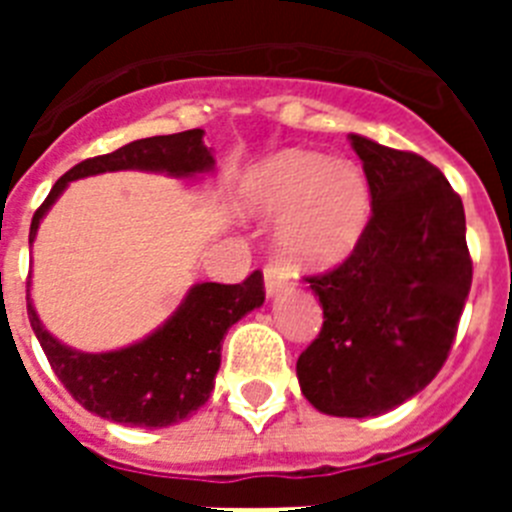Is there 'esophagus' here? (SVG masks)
Returning a JSON list of instances; mask_svg holds the SVG:
<instances>
[{"label":"esophagus","mask_w":512,"mask_h":512,"mask_svg":"<svg viewBox=\"0 0 512 512\" xmlns=\"http://www.w3.org/2000/svg\"><path fill=\"white\" fill-rule=\"evenodd\" d=\"M289 287V279L287 274H284V269H279V266L269 264L264 269V289H266V297H277L282 295V292H287Z\"/></svg>","instance_id":"34e87169"}]
</instances>
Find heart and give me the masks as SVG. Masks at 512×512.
Wrapping results in <instances>:
<instances>
[{
  "mask_svg": "<svg viewBox=\"0 0 512 512\" xmlns=\"http://www.w3.org/2000/svg\"><path fill=\"white\" fill-rule=\"evenodd\" d=\"M246 210L282 217L277 243L287 264L328 271L343 264L372 223V187L364 171L315 151H287L251 176Z\"/></svg>",
  "mask_w": 512,
  "mask_h": 512,
  "instance_id": "1",
  "label": "heart"
}]
</instances>
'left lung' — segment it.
I'll return each instance as SVG.
<instances>
[{
    "label": "left lung",
    "instance_id": "obj_1",
    "mask_svg": "<svg viewBox=\"0 0 512 512\" xmlns=\"http://www.w3.org/2000/svg\"><path fill=\"white\" fill-rule=\"evenodd\" d=\"M372 223L338 269L310 277L323 330L297 359L300 390L336 418H374L441 372L472 287L461 197L423 156L351 133Z\"/></svg>",
    "mask_w": 512,
    "mask_h": 512
}]
</instances>
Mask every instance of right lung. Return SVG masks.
Here are the masks:
<instances>
[{
	"label": "right lung",
	"instance_id": "1",
	"mask_svg": "<svg viewBox=\"0 0 512 512\" xmlns=\"http://www.w3.org/2000/svg\"><path fill=\"white\" fill-rule=\"evenodd\" d=\"M205 130L140 138L104 156L87 158L53 184L33 215L30 246L40 220L76 179L107 171H151L174 179H194L215 169ZM264 305V277L253 271L241 284L200 282L189 287L182 305L146 338L130 346L87 354L58 341L35 312L27 284V318L53 372L81 408L104 420L135 428H166L200 410L215 390L220 348L233 323Z\"/></svg>",
	"mask_w": 512,
	"mask_h": 512
}]
</instances>
